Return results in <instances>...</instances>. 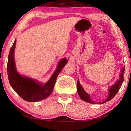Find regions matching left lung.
I'll return each instance as SVG.
<instances>
[{"label":"left lung","mask_w":131,"mask_h":131,"mask_svg":"<svg viewBox=\"0 0 131 131\" xmlns=\"http://www.w3.org/2000/svg\"><path fill=\"white\" fill-rule=\"evenodd\" d=\"M125 67V66H124ZM125 71V68H123L121 70V73L120 76H119V78L118 81H117L116 83H115L113 85H112L111 87L109 90H108V91H109V94H108V96L107 99H106V101L102 102H99V104H102L104 103L107 102V101H109L111 100L113 97H114L115 95H116L117 92H118V91L120 88L121 86L123 84V82L124 80V76L123 73ZM77 93L79 95V96L80 97V98L83 99L84 101L87 102H89L90 103H96L93 102L92 99L90 98V95L87 94V92H85V91L83 89V88L82 87V86L80 85V84L79 83V80H78L77 82Z\"/></svg>","instance_id":"obj_1"}]
</instances>
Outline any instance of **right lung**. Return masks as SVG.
Instances as JSON below:
<instances>
[{"label":"right lung","mask_w":131,"mask_h":131,"mask_svg":"<svg viewBox=\"0 0 131 131\" xmlns=\"http://www.w3.org/2000/svg\"><path fill=\"white\" fill-rule=\"evenodd\" d=\"M15 44L16 40L11 48L8 57L7 70L10 85L19 96L25 101L37 102L43 100L52 93L58 75L66 65L68 59H61L56 70L47 83H39L30 77L21 76L18 73L14 59Z\"/></svg>","instance_id":"1"}]
</instances>
